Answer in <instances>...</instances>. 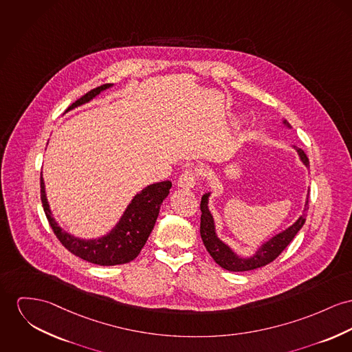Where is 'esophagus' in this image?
<instances>
[{"label": "esophagus", "mask_w": 352, "mask_h": 352, "mask_svg": "<svg viewBox=\"0 0 352 352\" xmlns=\"http://www.w3.org/2000/svg\"><path fill=\"white\" fill-rule=\"evenodd\" d=\"M177 186L183 189H190L196 186V173L193 170H187L180 175L177 180Z\"/></svg>", "instance_id": "34e87169"}]
</instances>
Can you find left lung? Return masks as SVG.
Listing matches in <instances>:
<instances>
[{"label": "left lung", "mask_w": 352, "mask_h": 352, "mask_svg": "<svg viewBox=\"0 0 352 352\" xmlns=\"http://www.w3.org/2000/svg\"><path fill=\"white\" fill-rule=\"evenodd\" d=\"M283 124H284V126L291 129V125L287 120H283ZM294 149L298 152L302 163L308 168L309 162H308V157L305 156V151L298 148V146H294ZM210 196H211V192L203 195V197H201V204H200V210H201L200 234H201L203 243H204L207 251L210 252L212 258L221 268H224L227 271H232V272L251 271V270L260 268V267L267 265L268 263L274 261L275 258L280 255L283 250L292 241L295 234H298L300 231V228L305 226V216H307L305 213L308 211V193H307L303 212L292 226H289L284 231L272 236L270 240L263 243L252 256H240L234 252L228 244H226L223 240H220V237L216 234L214 219H213V214H212L210 207H208Z\"/></svg>", "instance_id": "8db88e82"}]
</instances>
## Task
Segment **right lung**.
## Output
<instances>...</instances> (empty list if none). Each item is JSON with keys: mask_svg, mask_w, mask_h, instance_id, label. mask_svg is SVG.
I'll use <instances>...</instances> for the list:
<instances>
[{"mask_svg": "<svg viewBox=\"0 0 352 352\" xmlns=\"http://www.w3.org/2000/svg\"><path fill=\"white\" fill-rule=\"evenodd\" d=\"M111 87H113V84H104L101 87L94 88L91 92L78 98L76 102H73L65 112H69L77 107H81L92 101L94 97L109 89ZM170 187L172 183L166 180L146 186L144 189H141L128 204L118 224L108 234L88 240L76 237L64 231L58 226L47 203L45 183L43 176L41 201L53 232L69 252L97 265H118L129 263L133 258H138L141 248L146 243L149 234L155 227L162 203L169 195Z\"/></svg>", "mask_w": 352, "mask_h": 352, "instance_id": "1", "label": "right lung"}]
</instances>
